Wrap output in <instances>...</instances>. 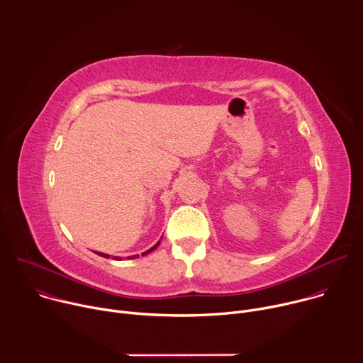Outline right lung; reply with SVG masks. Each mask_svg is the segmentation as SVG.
Masks as SVG:
<instances>
[{
	"label": "right lung",
	"mask_w": 363,
	"mask_h": 363,
	"mask_svg": "<svg viewBox=\"0 0 363 363\" xmlns=\"http://www.w3.org/2000/svg\"><path fill=\"white\" fill-rule=\"evenodd\" d=\"M160 245V241L157 242V244H155L152 248H149L147 251H145V252H142V255H146V254H149L150 251H153L155 248H157ZM96 254H99L100 257H105V258H109V254H105V252H96ZM136 257H139V254H136V255H130V257H128L129 258V260H132V258H136ZM115 258V260H122V257H113Z\"/></svg>",
	"instance_id": "add662e5"
}]
</instances>
